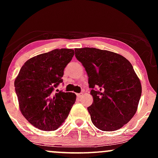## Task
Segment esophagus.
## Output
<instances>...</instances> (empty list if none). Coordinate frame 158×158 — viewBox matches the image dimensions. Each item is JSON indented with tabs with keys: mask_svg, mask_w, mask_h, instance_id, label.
<instances>
[{
	"mask_svg": "<svg viewBox=\"0 0 158 158\" xmlns=\"http://www.w3.org/2000/svg\"><path fill=\"white\" fill-rule=\"evenodd\" d=\"M82 95H83V92H81V93H79V94H77V97L78 98H81V97L82 96Z\"/></svg>",
	"mask_w": 158,
	"mask_h": 158,
	"instance_id": "1",
	"label": "esophagus"
}]
</instances>
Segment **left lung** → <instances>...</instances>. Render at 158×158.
I'll return each mask as SVG.
<instances>
[{
    "instance_id": "left-lung-1",
    "label": "left lung",
    "mask_w": 158,
    "mask_h": 158,
    "mask_svg": "<svg viewBox=\"0 0 158 158\" xmlns=\"http://www.w3.org/2000/svg\"><path fill=\"white\" fill-rule=\"evenodd\" d=\"M76 58L85 68L93 97L88 107L96 128L112 131L123 127L136 113L141 85L127 59L96 48L75 49Z\"/></svg>"
}]
</instances>
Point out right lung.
Here are the masks:
<instances>
[{"instance_id":"obj_1","label":"right lung","mask_w":158,"mask_h":158,"mask_svg":"<svg viewBox=\"0 0 158 158\" xmlns=\"http://www.w3.org/2000/svg\"><path fill=\"white\" fill-rule=\"evenodd\" d=\"M74 56L72 49H56L30 59L14 82L20 109L36 128L54 131L69 115L76 102L73 92L54 89L61 82L64 69Z\"/></svg>"}]
</instances>
